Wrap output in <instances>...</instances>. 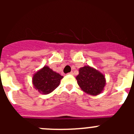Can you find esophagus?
<instances>
[{
  "mask_svg": "<svg viewBox=\"0 0 134 134\" xmlns=\"http://www.w3.org/2000/svg\"><path fill=\"white\" fill-rule=\"evenodd\" d=\"M73 74H74V73H73V72H70V73H68V74H70V75H73Z\"/></svg>",
  "mask_w": 134,
  "mask_h": 134,
  "instance_id": "esophagus-1",
  "label": "esophagus"
}]
</instances>
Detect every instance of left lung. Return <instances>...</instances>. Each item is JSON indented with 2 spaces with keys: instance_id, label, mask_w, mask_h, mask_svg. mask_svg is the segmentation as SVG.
I'll return each mask as SVG.
<instances>
[{
  "instance_id": "8db88e82",
  "label": "left lung",
  "mask_w": 134,
  "mask_h": 134,
  "mask_svg": "<svg viewBox=\"0 0 134 134\" xmlns=\"http://www.w3.org/2000/svg\"><path fill=\"white\" fill-rule=\"evenodd\" d=\"M79 72L76 79L82 91L93 96L98 95L103 91L106 79L100 71L87 65L79 68Z\"/></svg>"
}]
</instances>
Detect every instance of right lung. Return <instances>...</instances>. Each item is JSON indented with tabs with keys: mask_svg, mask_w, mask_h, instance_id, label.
I'll return each mask as SVG.
<instances>
[{
	"mask_svg": "<svg viewBox=\"0 0 134 134\" xmlns=\"http://www.w3.org/2000/svg\"><path fill=\"white\" fill-rule=\"evenodd\" d=\"M63 76L48 66H44L33 75L32 84L39 93L48 94L59 86Z\"/></svg>",
	"mask_w": 134,
	"mask_h": 134,
	"instance_id": "obj_1",
	"label": "right lung"
}]
</instances>
